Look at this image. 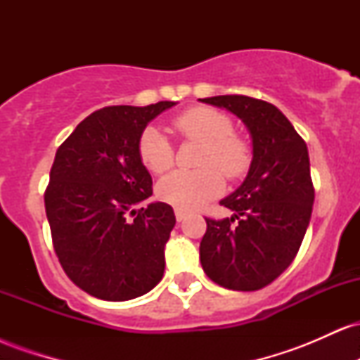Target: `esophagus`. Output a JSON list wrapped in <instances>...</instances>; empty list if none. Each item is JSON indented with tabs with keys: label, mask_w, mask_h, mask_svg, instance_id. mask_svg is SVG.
Wrapping results in <instances>:
<instances>
[{
	"label": "esophagus",
	"mask_w": 360,
	"mask_h": 360,
	"mask_svg": "<svg viewBox=\"0 0 360 360\" xmlns=\"http://www.w3.org/2000/svg\"><path fill=\"white\" fill-rule=\"evenodd\" d=\"M174 214H176V220H177V221H183L184 218L188 217V212H186V210L176 208V210H174Z\"/></svg>",
	"instance_id": "34e87169"
}]
</instances>
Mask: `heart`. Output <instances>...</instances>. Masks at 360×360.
Wrapping results in <instances>:
<instances>
[{
    "label": "heart",
    "mask_w": 360,
    "mask_h": 360,
    "mask_svg": "<svg viewBox=\"0 0 360 360\" xmlns=\"http://www.w3.org/2000/svg\"><path fill=\"white\" fill-rule=\"evenodd\" d=\"M172 125L186 140L201 143L193 172H174L157 184V196L181 210H198L221 194L225 179H237L250 167V146L233 134V122L221 111L194 106L174 118ZM139 157L152 174H164L174 164V148L154 127L139 139Z\"/></svg>",
    "instance_id": "b5f03b06"
}]
</instances>
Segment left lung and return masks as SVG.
Returning a JSON list of instances; mask_svg holds the SVG:
<instances>
[{"label": "left lung", "mask_w": 360, "mask_h": 360, "mask_svg": "<svg viewBox=\"0 0 360 360\" xmlns=\"http://www.w3.org/2000/svg\"><path fill=\"white\" fill-rule=\"evenodd\" d=\"M200 101L237 115L252 137L249 174L220 201L233 214L205 218L201 266L223 288L257 291L288 269L307 233L315 201L308 147L271 103L242 94Z\"/></svg>", "instance_id": "obj_1"}]
</instances>
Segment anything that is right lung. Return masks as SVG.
<instances>
[{
    "instance_id": "add662e5",
    "label": "right lung",
    "mask_w": 360,
    "mask_h": 360,
    "mask_svg": "<svg viewBox=\"0 0 360 360\" xmlns=\"http://www.w3.org/2000/svg\"><path fill=\"white\" fill-rule=\"evenodd\" d=\"M174 105L106 106L57 148L44 196L53 250L69 279L94 298L134 300L162 279L176 217L167 203L143 205L152 177L139 139Z\"/></svg>"
}]
</instances>
